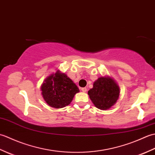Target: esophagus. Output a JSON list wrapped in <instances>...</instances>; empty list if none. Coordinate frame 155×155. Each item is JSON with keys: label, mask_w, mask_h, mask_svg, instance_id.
<instances>
[{"label": "esophagus", "mask_w": 155, "mask_h": 155, "mask_svg": "<svg viewBox=\"0 0 155 155\" xmlns=\"http://www.w3.org/2000/svg\"><path fill=\"white\" fill-rule=\"evenodd\" d=\"M81 91L84 92V93H86L87 91V88L86 87H83V88H81Z\"/></svg>", "instance_id": "34e87169"}]
</instances>
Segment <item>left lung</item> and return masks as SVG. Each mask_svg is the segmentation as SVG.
I'll list each match as a JSON object with an SVG mask.
<instances>
[{"label":"left lung","instance_id":"1","mask_svg":"<svg viewBox=\"0 0 155 155\" xmlns=\"http://www.w3.org/2000/svg\"><path fill=\"white\" fill-rule=\"evenodd\" d=\"M120 90L114 81L109 77H100L94 82L88 94L95 107L107 110L117 103Z\"/></svg>","mask_w":155,"mask_h":155}]
</instances>
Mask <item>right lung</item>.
I'll list each match as a JSON object with an SVG mask.
<instances>
[{"mask_svg":"<svg viewBox=\"0 0 155 155\" xmlns=\"http://www.w3.org/2000/svg\"><path fill=\"white\" fill-rule=\"evenodd\" d=\"M42 95L49 106L63 108L71 103L79 89L72 81L58 71L45 80L41 87Z\"/></svg>","mask_w":155,"mask_h":155,"instance_id":"add662e5","label":"right lung"}]
</instances>
